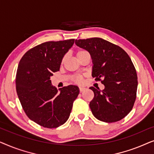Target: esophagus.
<instances>
[{
  "mask_svg": "<svg viewBox=\"0 0 154 154\" xmlns=\"http://www.w3.org/2000/svg\"><path fill=\"white\" fill-rule=\"evenodd\" d=\"M85 90V88H84V87H79V90H80V92H83V91H84V90Z\"/></svg>",
  "mask_w": 154,
  "mask_h": 154,
  "instance_id": "obj_1",
  "label": "esophagus"
}]
</instances>
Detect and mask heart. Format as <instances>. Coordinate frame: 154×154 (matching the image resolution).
Wrapping results in <instances>:
<instances>
[{"mask_svg": "<svg viewBox=\"0 0 154 154\" xmlns=\"http://www.w3.org/2000/svg\"><path fill=\"white\" fill-rule=\"evenodd\" d=\"M87 52H88V51H86V50H78L77 52H76L77 57L79 58L81 55H83V54H85V53H87ZM65 57H66L65 56L63 57V58L62 59V63L64 62V61L65 60ZM73 81H74L75 83H83V75L77 74V75H73Z\"/></svg>", "mask_w": 154, "mask_h": 154, "instance_id": "obj_1", "label": "heart"}]
</instances>
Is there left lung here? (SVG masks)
<instances>
[{
	"label": "left lung",
	"instance_id": "obj_1",
	"mask_svg": "<svg viewBox=\"0 0 154 154\" xmlns=\"http://www.w3.org/2000/svg\"><path fill=\"white\" fill-rule=\"evenodd\" d=\"M75 43L90 52L93 62L92 77L104 89L90 87L94 98L90 108L101 121L113 123L132 109L137 97V75L131 59L119 45L100 38L75 40Z\"/></svg>",
	"mask_w": 154,
	"mask_h": 154
}]
</instances>
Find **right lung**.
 <instances>
[{"label": "right lung", "mask_w": 154, "mask_h": 154, "mask_svg": "<svg viewBox=\"0 0 154 154\" xmlns=\"http://www.w3.org/2000/svg\"><path fill=\"white\" fill-rule=\"evenodd\" d=\"M74 39L48 41L28 50L19 63L16 90L25 113L31 121L47 128H55L68 120L73 103L79 94L75 85L58 92L52 85V72L60 70L62 59Z\"/></svg>", "instance_id": "add662e5"}]
</instances>
